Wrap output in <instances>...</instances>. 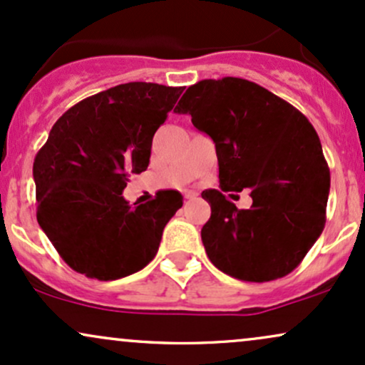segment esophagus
I'll return each instance as SVG.
<instances>
[{"mask_svg":"<svg viewBox=\"0 0 365 365\" xmlns=\"http://www.w3.org/2000/svg\"><path fill=\"white\" fill-rule=\"evenodd\" d=\"M196 196H198V195H196L195 191H186V192H184V198H186V200H195Z\"/></svg>","mask_w":365,"mask_h":365,"instance_id":"1","label":"esophagus"}]
</instances>
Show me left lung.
Segmentation results:
<instances>
[{
	"label": "left lung",
	"mask_w": 365,
	"mask_h": 365,
	"mask_svg": "<svg viewBox=\"0 0 365 365\" xmlns=\"http://www.w3.org/2000/svg\"><path fill=\"white\" fill-rule=\"evenodd\" d=\"M213 140L220 191L201 192L212 215L201 241L220 272L244 282L289 275L327 222L329 169L301 110L258 83L225 76L191 85L175 106ZM250 187L239 210L223 195Z\"/></svg>",
	"instance_id": "1"
}]
</instances>
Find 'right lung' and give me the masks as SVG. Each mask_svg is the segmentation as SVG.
<instances>
[{"mask_svg":"<svg viewBox=\"0 0 365 365\" xmlns=\"http://www.w3.org/2000/svg\"><path fill=\"white\" fill-rule=\"evenodd\" d=\"M184 87L130 81L83 98L56 121L34 160L37 222L68 267L118 280L155 258L179 191L131 207L123 190L147 170L152 138Z\"/></svg>","mask_w":365,"mask_h":365,"instance_id":"right-lung-1","label":"right lung"}]
</instances>
